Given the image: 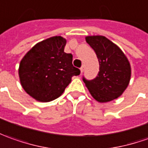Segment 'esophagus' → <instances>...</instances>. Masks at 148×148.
<instances>
[{"mask_svg":"<svg viewBox=\"0 0 148 148\" xmlns=\"http://www.w3.org/2000/svg\"><path fill=\"white\" fill-rule=\"evenodd\" d=\"M83 70H84V69H83V67H81V68H80V71H81V74H82V72H83Z\"/></svg>","mask_w":148,"mask_h":148,"instance_id":"1","label":"esophagus"}]
</instances>
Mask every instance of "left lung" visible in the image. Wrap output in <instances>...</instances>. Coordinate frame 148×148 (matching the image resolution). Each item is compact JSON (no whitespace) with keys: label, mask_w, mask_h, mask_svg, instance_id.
Instances as JSON below:
<instances>
[{"label":"left lung","mask_w":148,"mask_h":148,"mask_svg":"<svg viewBox=\"0 0 148 148\" xmlns=\"http://www.w3.org/2000/svg\"><path fill=\"white\" fill-rule=\"evenodd\" d=\"M86 41L94 49L99 64V71L93 80L83 81L90 94L99 103L117 99L127 88L131 77V67L121 49L103 36H86Z\"/></svg>","instance_id":"left-lung-1"}]
</instances>
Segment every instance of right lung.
I'll list each match as a JSON object with an SVG mask.
<instances>
[{
    "instance_id": "obj_1",
    "label": "right lung",
    "mask_w": 148,
    "mask_h": 148,
    "mask_svg": "<svg viewBox=\"0 0 148 148\" xmlns=\"http://www.w3.org/2000/svg\"><path fill=\"white\" fill-rule=\"evenodd\" d=\"M66 40L53 36L42 40L20 61L19 80L24 91L40 102H49L62 95L72 77L80 70L72 64L73 56L66 53Z\"/></svg>"
}]
</instances>
